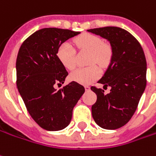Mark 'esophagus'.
Here are the masks:
<instances>
[{"label":"esophagus","mask_w":156,"mask_h":156,"mask_svg":"<svg viewBox=\"0 0 156 156\" xmlns=\"http://www.w3.org/2000/svg\"><path fill=\"white\" fill-rule=\"evenodd\" d=\"M84 88H85V90H90V86H88V85H85Z\"/></svg>","instance_id":"1"}]
</instances>
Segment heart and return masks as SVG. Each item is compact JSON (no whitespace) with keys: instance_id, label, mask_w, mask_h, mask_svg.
<instances>
[{"instance_id":"obj_1","label":"heart","mask_w":156,"mask_h":156,"mask_svg":"<svg viewBox=\"0 0 156 156\" xmlns=\"http://www.w3.org/2000/svg\"><path fill=\"white\" fill-rule=\"evenodd\" d=\"M74 42L81 50L90 52L89 61L90 65L79 68L70 75L71 80L83 84H89L100 77L101 69L98 66L106 68L111 64L114 58V48L111 43L105 42L96 35L84 33L75 38ZM57 58L66 69L73 70L76 67V51L68 41L62 42L57 49Z\"/></svg>"}]
</instances>
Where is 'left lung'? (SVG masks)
<instances>
[{"label": "left lung", "mask_w": 156, "mask_h": 156, "mask_svg": "<svg viewBox=\"0 0 156 156\" xmlns=\"http://www.w3.org/2000/svg\"><path fill=\"white\" fill-rule=\"evenodd\" d=\"M108 40L114 48V58L98 83L110 86V93L91 86L97 96L92 105V117L103 129L115 130L129 122L136 112L144 91L147 62L139 42L126 30L107 26L88 30Z\"/></svg>", "instance_id": "1"}]
</instances>
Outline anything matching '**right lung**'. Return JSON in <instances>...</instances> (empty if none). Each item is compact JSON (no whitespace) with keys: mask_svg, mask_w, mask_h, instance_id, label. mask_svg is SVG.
I'll return each instance as SVG.
<instances>
[{"mask_svg":"<svg viewBox=\"0 0 156 156\" xmlns=\"http://www.w3.org/2000/svg\"><path fill=\"white\" fill-rule=\"evenodd\" d=\"M80 33L66 29L44 28L26 38L17 60V88L31 118L42 129L60 131L71 122L73 110L84 87L73 81L60 90L68 73L57 58L62 42Z\"/></svg>","mask_w":156,"mask_h":156,"instance_id":"right-lung-1","label":"right lung"}]
</instances>
